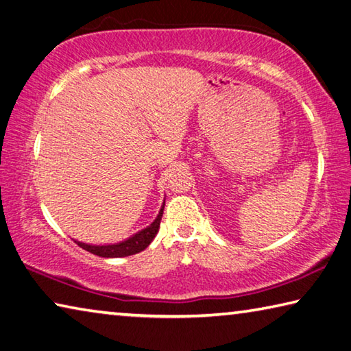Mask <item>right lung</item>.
Returning <instances> with one entry per match:
<instances>
[{"instance_id": "right-lung-1", "label": "right lung", "mask_w": 351, "mask_h": 351, "mask_svg": "<svg viewBox=\"0 0 351 351\" xmlns=\"http://www.w3.org/2000/svg\"><path fill=\"white\" fill-rule=\"evenodd\" d=\"M163 208H165V204L162 206V210H160L157 219L154 220V222L147 226V228L137 232V234L132 237H129L125 242L114 243V245H103V247L82 243L77 241H75V243L78 245V247H82L83 250L89 251V253L95 254V256H100V257H126V256L137 254V253H140V251L147 248V245L152 242V239L156 237V234L158 232L160 220H162V216H163Z\"/></svg>"}]
</instances>
